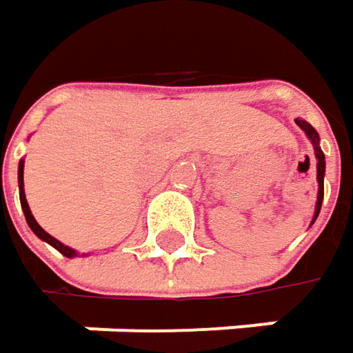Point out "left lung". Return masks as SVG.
<instances>
[{
    "label": "left lung",
    "mask_w": 353,
    "mask_h": 353,
    "mask_svg": "<svg viewBox=\"0 0 353 353\" xmlns=\"http://www.w3.org/2000/svg\"><path fill=\"white\" fill-rule=\"evenodd\" d=\"M295 123L303 129V133L307 135V139L313 145V151H315V159H317V202H315V214H313V220L311 224L317 220L319 216V210H321V202H323V177H325V155L319 147V133L305 121V119H295Z\"/></svg>",
    "instance_id": "8db88e82"
}]
</instances>
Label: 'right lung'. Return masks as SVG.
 I'll return each mask as SVG.
<instances>
[{
  "label": "right lung",
  "mask_w": 353,
  "mask_h": 353,
  "mask_svg": "<svg viewBox=\"0 0 353 353\" xmlns=\"http://www.w3.org/2000/svg\"><path fill=\"white\" fill-rule=\"evenodd\" d=\"M17 185H19V202H21V210H23V216H26V222H28V226L32 228V232L40 239V241L48 242L50 246H54L58 252H62L64 256H68V259H72V256H79V252L74 250V248H70V246H66V244H62L60 241H56L54 236H50L48 232L36 222V218H34V214H32V210L28 206V200H26V192H23V159H19V165H17Z\"/></svg>",
  "instance_id": "add662e5"
}]
</instances>
